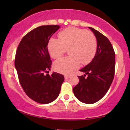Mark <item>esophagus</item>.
<instances>
[{
	"label": "esophagus",
	"mask_w": 130,
	"mask_h": 130,
	"mask_svg": "<svg viewBox=\"0 0 130 130\" xmlns=\"http://www.w3.org/2000/svg\"><path fill=\"white\" fill-rule=\"evenodd\" d=\"M65 78L66 79H69V78H70L71 77L70 75H65Z\"/></svg>",
	"instance_id": "1"
}]
</instances>
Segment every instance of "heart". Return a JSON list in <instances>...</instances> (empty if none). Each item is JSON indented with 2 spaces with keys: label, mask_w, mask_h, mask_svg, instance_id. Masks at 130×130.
<instances>
[{
  "label": "heart",
  "mask_w": 130,
  "mask_h": 130,
  "mask_svg": "<svg viewBox=\"0 0 130 130\" xmlns=\"http://www.w3.org/2000/svg\"><path fill=\"white\" fill-rule=\"evenodd\" d=\"M58 39L51 38L48 50L51 57H61L66 50L70 56L57 60L54 63L57 72L70 74L79 68L80 63L87 64L95 57L98 48V41L91 31L76 27H68L58 33Z\"/></svg>",
  "instance_id": "b5f03b06"
}]
</instances>
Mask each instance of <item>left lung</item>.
I'll return each instance as SVG.
<instances>
[{
	"label": "left lung",
	"mask_w": 130,
	"mask_h": 130,
	"mask_svg": "<svg viewBox=\"0 0 130 130\" xmlns=\"http://www.w3.org/2000/svg\"><path fill=\"white\" fill-rule=\"evenodd\" d=\"M98 41V48L93 59L80 70L88 74L78 76L79 83L73 88V93L80 101L93 104L102 99L111 86L115 74V53L106 37L93 28L89 27Z\"/></svg>",
	"instance_id": "1"
}]
</instances>
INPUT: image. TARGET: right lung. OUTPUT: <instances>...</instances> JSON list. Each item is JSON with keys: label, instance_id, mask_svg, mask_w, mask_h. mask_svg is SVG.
I'll use <instances>...</instances> for the list:
<instances>
[{"label": "right lung", "instance_id": "obj_1", "mask_svg": "<svg viewBox=\"0 0 130 130\" xmlns=\"http://www.w3.org/2000/svg\"><path fill=\"white\" fill-rule=\"evenodd\" d=\"M58 25L38 26L26 34L18 46L15 58L19 83L26 95L39 104H46L58 96L64 76L50 70L52 61L48 51L51 37Z\"/></svg>", "mask_w": 130, "mask_h": 130}]
</instances>
